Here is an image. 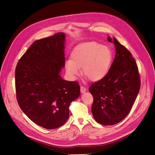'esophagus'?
<instances>
[{"label":"esophagus","instance_id":"obj_1","mask_svg":"<svg viewBox=\"0 0 155 155\" xmlns=\"http://www.w3.org/2000/svg\"><path fill=\"white\" fill-rule=\"evenodd\" d=\"M80 90H81V93H84V92H86V88L85 87H83V86H81V88H80Z\"/></svg>","mask_w":155,"mask_h":155}]
</instances>
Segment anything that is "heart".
Masks as SVG:
<instances>
[{"label": "heart", "instance_id": "obj_1", "mask_svg": "<svg viewBox=\"0 0 155 155\" xmlns=\"http://www.w3.org/2000/svg\"><path fill=\"white\" fill-rule=\"evenodd\" d=\"M71 59L65 61L68 76L75 79L81 73L92 81H97L106 76L113 59L110 48L95 41L79 44L71 52Z\"/></svg>", "mask_w": 155, "mask_h": 155}]
</instances>
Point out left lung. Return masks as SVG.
I'll return each mask as SVG.
<instances>
[{
  "label": "left lung",
  "instance_id": "obj_1",
  "mask_svg": "<svg viewBox=\"0 0 155 155\" xmlns=\"http://www.w3.org/2000/svg\"><path fill=\"white\" fill-rule=\"evenodd\" d=\"M116 55L105 78L89 87L94 97L92 112L97 123L112 125L123 120L130 112L140 88L138 68L132 54L114 37Z\"/></svg>",
  "mask_w": 155,
  "mask_h": 155
}]
</instances>
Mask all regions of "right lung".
<instances>
[{"instance_id":"add662e5","label":"right lung","mask_w":155,"mask_h":155,"mask_svg":"<svg viewBox=\"0 0 155 155\" xmlns=\"http://www.w3.org/2000/svg\"><path fill=\"white\" fill-rule=\"evenodd\" d=\"M64 42L63 32L35 41L15 69L18 105L33 122L47 129L66 122L70 104L80 95L78 82L60 76L65 64Z\"/></svg>"}]
</instances>
